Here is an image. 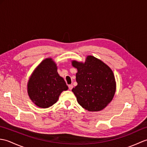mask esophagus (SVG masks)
Wrapping results in <instances>:
<instances>
[{
	"label": "esophagus",
	"mask_w": 147,
	"mask_h": 147,
	"mask_svg": "<svg viewBox=\"0 0 147 147\" xmlns=\"http://www.w3.org/2000/svg\"><path fill=\"white\" fill-rule=\"evenodd\" d=\"M68 87H69V89L71 90H72V88H73V85H69Z\"/></svg>",
	"instance_id": "esophagus-1"
}]
</instances>
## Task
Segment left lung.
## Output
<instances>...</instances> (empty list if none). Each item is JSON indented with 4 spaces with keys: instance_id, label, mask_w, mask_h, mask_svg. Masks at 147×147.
Masks as SVG:
<instances>
[{
    "instance_id": "left-lung-1",
    "label": "left lung",
    "mask_w": 147,
    "mask_h": 147,
    "mask_svg": "<svg viewBox=\"0 0 147 147\" xmlns=\"http://www.w3.org/2000/svg\"><path fill=\"white\" fill-rule=\"evenodd\" d=\"M77 68L78 85L72 89L78 104L88 111L102 110L112 100L115 92V82L111 68L93 56L85 63L73 61Z\"/></svg>"
}]
</instances>
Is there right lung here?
Masks as SVG:
<instances>
[{"label": "right lung", "instance_id": "right-lung-1", "mask_svg": "<svg viewBox=\"0 0 147 147\" xmlns=\"http://www.w3.org/2000/svg\"><path fill=\"white\" fill-rule=\"evenodd\" d=\"M67 89L52 59H46L39 64L28 83V93L31 100L41 108L54 105L61 92Z\"/></svg>", "mask_w": 147, "mask_h": 147}]
</instances>
